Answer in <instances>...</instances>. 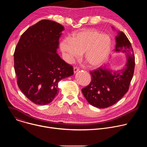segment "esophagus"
<instances>
[{
  "mask_svg": "<svg viewBox=\"0 0 147 147\" xmlns=\"http://www.w3.org/2000/svg\"><path fill=\"white\" fill-rule=\"evenodd\" d=\"M79 68H78V67H74V73H76L77 72H78V71H79Z\"/></svg>",
  "mask_w": 147,
  "mask_h": 147,
  "instance_id": "obj_1",
  "label": "esophagus"
}]
</instances>
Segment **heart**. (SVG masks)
Masks as SVG:
<instances>
[{"mask_svg":"<svg viewBox=\"0 0 147 147\" xmlns=\"http://www.w3.org/2000/svg\"><path fill=\"white\" fill-rule=\"evenodd\" d=\"M60 49L69 63L73 62L84 53V59L92 67L102 65L109 56L111 40L109 36L93 30H84L73 37L62 40Z\"/></svg>","mask_w":147,"mask_h":147,"instance_id":"obj_1","label":"heart"}]
</instances>
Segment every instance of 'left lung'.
<instances>
[{
  "label": "left lung",
  "instance_id": "1",
  "mask_svg": "<svg viewBox=\"0 0 147 147\" xmlns=\"http://www.w3.org/2000/svg\"><path fill=\"white\" fill-rule=\"evenodd\" d=\"M116 42L115 52L126 56L125 66L115 71L106 67L91 71V82L82 89L88 102L98 108L111 107L121 99L128 91L134 74L135 57L130 42L123 32L118 31Z\"/></svg>",
  "mask_w": 147,
  "mask_h": 147
}]
</instances>
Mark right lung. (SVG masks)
I'll return each mask as SVG.
<instances>
[{
  "instance_id": "1",
  "label": "right lung",
  "mask_w": 147,
  "mask_h": 147,
  "mask_svg": "<svg viewBox=\"0 0 147 147\" xmlns=\"http://www.w3.org/2000/svg\"><path fill=\"white\" fill-rule=\"evenodd\" d=\"M61 24L42 20L21 36L14 53L17 84L33 103H50L59 91L58 82L74 74L73 67L57 53Z\"/></svg>"
}]
</instances>
